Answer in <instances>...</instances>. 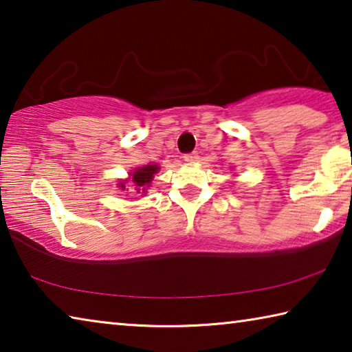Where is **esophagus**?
<instances>
[{
	"instance_id": "34e87169",
	"label": "esophagus",
	"mask_w": 352,
	"mask_h": 352,
	"mask_svg": "<svg viewBox=\"0 0 352 352\" xmlns=\"http://www.w3.org/2000/svg\"><path fill=\"white\" fill-rule=\"evenodd\" d=\"M183 158H184V162H188V163H195L199 160V155L192 152V153H186Z\"/></svg>"
}]
</instances>
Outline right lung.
I'll return each mask as SVG.
<instances>
[{"label": "right lung", "instance_id": "obj_1", "mask_svg": "<svg viewBox=\"0 0 352 352\" xmlns=\"http://www.w3.org/2000/svg\"><path fill=\"white\" fill-rule=\"evenodd\" d=\"M160 170L158 164H146L142 168L135 169L133 172H130V178L127 180H121L118 183V188H121L122 190H129L127 189V183L130 184V189H135L136 194H146L147 188L151 186V183L153 180V175Z\"/></svg>", "mask_w": 352, "mask_h": 352}]
</instances>
